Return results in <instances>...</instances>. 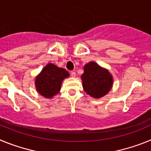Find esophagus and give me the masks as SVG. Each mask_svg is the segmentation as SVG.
Here are the masks:
<instances>
[{
	"label": "esophagus",
	"instance_id": "1",
	"mask_svg": "<svg viewBox=\"0 0 151 151\" xmlns=\"http://www.w3.org/2000/svg\"><path fill=\"white\" fill-rule=\"evenodd\" d=\"M70 74H71V76L73 77V78H75V77H76V73H75V72H71V73H70Z\"/></svg>",
	"mask_w": 151,
	"mask_h": 151
}]
</instances>
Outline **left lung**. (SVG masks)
Here are the masks:
<instances>
[{"label": "left lung", "mask_w": 151, "mask_h": 151, "mask_svg": "<svg viewBox=\"0 0 151 151\" xmlns=\"http://www.w3.org/2000/svg\"><path fill=\"white\" fill-rule=\"evenodd\" d=\"M81 78L84 91L96 99L107 94L113 85V77L109 70L94 61L84 66Z\"/></svg>", "instance_id": "left-lung-1"}]
</instances>
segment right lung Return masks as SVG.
Returning a JSON list of instances; mask_svg holds the SVG:
<instances>
[{
    "instance_id": "1",
    "label": "right lung",
    "mask_w": 151,
    "mask_h": 151,
    "mask_svg": "<svg viewBox=\"0 0 151 151\" xmlns=\"http://www.w3.org/2000/svg\"><path fill=\"white\" fill-rule=\"evenodd\" d=\"M69 76V73L66 69L49 63L35 77L36 90L40 95L52 99L59 94L63 81Z\"/></svg>"
}]
</instances>
